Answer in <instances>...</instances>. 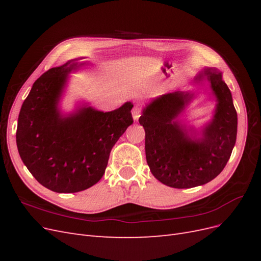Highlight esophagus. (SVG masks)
<instances>
[{
	"label": "esophagus",
	"instance_id": "34e87169",
	"mask_svg": "<svg viewBox=\"0 0 261 261\" xmlns=\"http://www.w3.org/2000/svg\"><path fill=\"white\" fill-rule=\"evenodd\" d=\"M139 116H140V110H139V108H134V110H133V118H134V121H138V118H139Z\"/></svg>",
	"mask_w": 261,
	"mask_h": 261
}]
</instances>
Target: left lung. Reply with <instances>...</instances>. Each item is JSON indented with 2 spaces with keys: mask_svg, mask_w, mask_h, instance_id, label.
Returning a JSON list of instances; mask_svg holds the SVG:
<instances>
[{
  "mask_svg": "<svg viewBox=\"0 0 261 261\" xmlns=\"http://www.w3.org/2000/svg\"><path fill=\"white\" fill-rule=\"evenodd\" d=\"M206 80L217 98L216 113L200 138L189 135L176 120L193 93L174 91L151 101L139 117L146 132V159L153 176L164 185L192 188L217 177L230 159L238 134L232 94L216 68H204L196 82Z\"/></svg>",
  "mask_w": 261,
  "mask_h": 261,
  "instance_id": "left-lung-1",
  "label": "left lung"
}]
</instances>
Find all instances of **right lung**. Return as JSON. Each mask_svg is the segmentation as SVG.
Instances as JSON below:
<instances>
[{
  "label": "right lung",
  "mask_w": 261,
  "mask_h": 261,
  "mask_svg": "<svg viewBox=\"0 0 261 261\" xmlns=\"http://www.w3.org/2000/svg\"><path fill=\"white\" fill-rule=\"evenodd\" d=\"M85 63L70 60L50 68L33 85L18 115L16 143L35 178L57 193H77L103 176L110 152L133 124L126 102L111 112L91 107L63 116L58 108L67 75Z\"/></svg>",
  "instance_id": "obj_1"
}]
</instances>
